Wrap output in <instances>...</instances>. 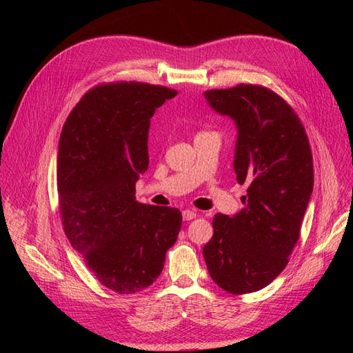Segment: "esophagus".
I'll return each mask as SVG.
<instances>
[{
  "label": "esophagus",
  "instance_id": "1",
  "mask_svg": "<svg viewBox=\"0 0 353 353\" xmlns=\"http://www.w3.org/2000/svg\"><path fill=\"white\" fill-rule=\"evenodd\" d=\"M182 216H183V220L185 221H190V220H194L197 216V212H194V211H191V209H185V211L182 212Z\"/></svg>",
  "mask_w": 353,
  "mask_h": 353
}]
</instances>
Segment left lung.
I'll list each match as a JSON object with an SVG mask.
<instances>
[{
	"label": "left lung",
	"mask_w": 353,
	"mask_h": 353,
	"mask_svg": "<svg viewBox=\"0 0 353 353\" xmlns=\"http://www.w3.org/2000/svg\"><path fill=\"white\" fill-rule=\"evenodd\" d=\"M205 99L235 121L234 170L247 196L234 216H214L203 256L220 288L247 294L282 273L301 236L314 186L311 147L294 109L272 89L241 83L211 89Z\"/></svg>",
	"instance_id": "1"
}]
</instances>
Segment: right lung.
<instances>
[{
  "mask_svg": "<svg viewBox=\"0 0 353 353\" xmlns=\"http://www.w3.org/2000/svg\"><path fill=\"white\" fill-rule=\"evenodd\" d=\"M177 91L139 81L103 83L71 110L59 141L57 192L66 238L104 287L133 294L159 277L182 214L142 205L154 110Z\"/></svg>",
  "mask_w": 353,
  "mask_h": 353,
  "instance_id": "right-lung-1",
  "label": "right lung"
}]
</instances>
